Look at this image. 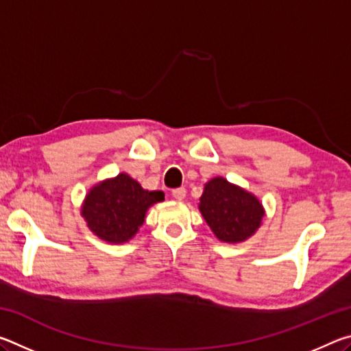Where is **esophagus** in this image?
<instances>
[{"label": "esophagus", "mask_w": 351, "mask_h": 351, "mask_svg": "<svg viewBox=\"0 0 351 351\" xmlns=\"http://www.w3.org/2000/svg\"><path fill=\"white\" fill-rule=\"evenodd\" d=\"M186 193H187V190L184 189V187L173 189V192H171V195H173V198H175V199H180V201L186 198Z\"/></svg>", "instance_id": "obj_1"}]
</instances>
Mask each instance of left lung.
Returning <instances> with one entry per match:
<instances>
[{
  "label": "left lung",
  "instance_id": "left-lung-1",
  "mask_svg": "<svg viewBox=\"0 0 351 351\" xmlns=\"http://www.w3.org/2000/svg\"><path fill=\"white\" fill-rule=\"evenodd\" d=\"M199 210L217 239L226 243L249 239L265 215L254 195L232 186L224 178H213L206 184L199 198Z\"/></svg>",
  "mask_w": 351,
  "mask_h": 351
}]
</instances>
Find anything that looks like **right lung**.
I'll list each match as a JSON object with an SVG mask.
<instances>
[{"mask_svg": "<svg viewBox=\"0 0 351 351\" xmlns=\"http://www.w3.org/2000/svg\"><path fill=\"white\" fill-rule=\"evenodd\" d=\"M162 199V192H148L133 178L121 173L97 184L86 195L82 215L99 239L123 243L138 232L148 207Z\"/></svg>", "mask_w": 351, "mask_h": 351, "instance_id": "right-lung-1", "label": "right lung"}]
</instances>
